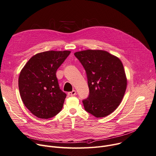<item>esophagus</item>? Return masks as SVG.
Instances as JSON below:
<instances>
[{"instance_id":"34e87169","label":"esophagus","mask_w":156,"mask_h":156,"mask_svg":"<svg viewBox=\"0 0 156 156\" xmlns=\"http://www.w3.org/2000/svg\"><path fill=\"white\" fill-rule=\"evenodd\" d=\"M76 90H73L72 92H68V95H69V96H74V95H76Z\"/></svg>"}]
</instances>
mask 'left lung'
Here are the masks:
<instances>
[{"label":"left lung","mask_w":156,"mask_h":156,"mask_svg":"<svg viewBox=\"0 0 156 156\" xmlns=\"http://www.w3.org/2000/svg\"><path fill=\"white\" fill-rule=\"evenodd\" d=\"M85 69L89 95L83 101L86 111L96 118L115 111L124 97L127 79L123 65L116 56L102 50L75 53Z\"/></svg>","instance_id":"1"}]
</instances>
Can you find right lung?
I'll use <instances>...</instances> for the list:
<instances>
[{"label":"right lung","instance_id":"obj_1","mask_svg":"<svg viewBox=\"0 0 156 156\" xmlns=\"http://www.w3.org/2000/svg\"><path fill=\"white\" fill-rule=\"evenodd\" d=\"M70 53H38L21 69L18 79L20 96L27 108L37 118H51L61 111L66 94L59 88L56 71Z\"/></svg>","mask_w":156,"mask_h":156}]
</instances>
